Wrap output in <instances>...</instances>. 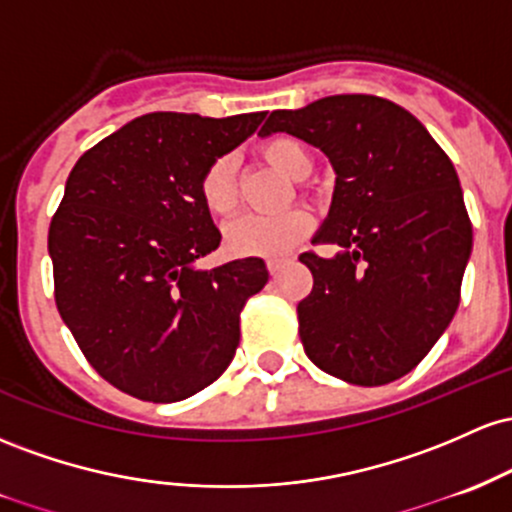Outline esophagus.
<instances>
[{
  "mask_svg": "<svg viewBox=\"0 0 512 512\" xmlns=\"http://www.w3.org/2000/svg\"><path fill=\"white\" fill-rule=\"evenodd\" d=\"M287 261H290V258H285V256H273V258H268V261H266V266H268V273L275 275V273L280 271V268L285 266Z\"/></svg>",
  "mask_w": 512,
  "mask_h": 512,
  "instance_id": "obj_1",
  "label": "esophagus"
}]
</instances>
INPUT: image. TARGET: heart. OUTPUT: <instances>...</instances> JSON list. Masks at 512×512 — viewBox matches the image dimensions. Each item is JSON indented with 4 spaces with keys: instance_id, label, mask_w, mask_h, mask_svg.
Listing matches in <instances>:
<instances>
[{
    "instance_id": "heart-1",
    "label": "heart",
    "mask_w": 512,
    "mask_h": 512,
    "mask_svg": "<svg viewBox=\"0 0 512 512\" xmlns=\"http://www.w3.org/2000/svg\"><path fill=\"white\" fill-rule=\"evenodd\" d=\"M261 157L290 179H302L312 166L307 149L290 137H273L263 142ZM200 203L217 220L232 217L239 205L237 171L232 157H217L200 176ZM312 227V215L302 208H290L278 215H246L227 227V246L237 256L283 254L297 244Z\"/></svg>"
}]
</instances>
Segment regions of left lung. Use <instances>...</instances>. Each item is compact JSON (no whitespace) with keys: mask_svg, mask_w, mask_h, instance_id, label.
<instances>
[{"mask_svg":"<svg viewBox=\"0 0 512 512\" xmlns=\"http://www.w3.org/2000/svg\"><path fill=\"white\" fill-rule=\"evenodd\" d=\"M287 132L336 171L331 210L304 251L314 287L297 304L304 353L338 380L380 387L411 372L450 326L472 254V222L450 157L421 120L367 94L273 111L258 135Z\"/></svg>","mask_w":512,"mask_h":512,"instance_id":"8db88e82","label":"left lung"}]
</instances>
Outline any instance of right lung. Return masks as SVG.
<instances>
[{"mask_svg":"<svg viewBox=\"0 0 512 512\" xmlns=\"http://www.w3.org/2000/svg\"><path fill=\"white\" fill-rule=\"evenodd\" d=\"M266 113H147L79 157L48 232L55 304L84 358L154 404L193 396L232 363L239 314L268 283L261 258L203 268L220 229L200 176Z\"/></svg>","mask_w":512,"mask_h":512,"instance_id":"right-lung-1","label":"right lung"}]
</instances>
